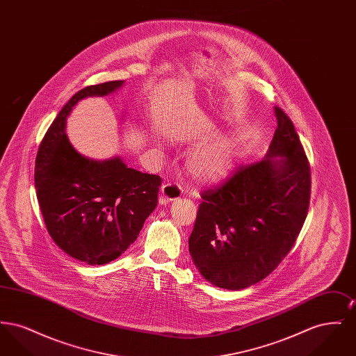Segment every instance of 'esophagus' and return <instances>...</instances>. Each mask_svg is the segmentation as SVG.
I'll list each match as a JSON object with an SVG mask.
<instances>
[{"instance_id": "esophagus-1", "label": "esophagus", "mask_w": 356, "mask_h": 356, "mask_svg": "<svg viewBox=\"0 0 356 356\" xmlns=\"http://www.w3.org/2000/svg\"><path fill=\"white\" fill-rule=\"evenodd\" d=\"M183 195L181 186L173 183H167L160 189V203L167 204L168 202H175Z\"/></svg>"}]
</instances>
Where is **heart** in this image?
Masks as SVG:
<instances>
[{
  "mask_svg": "<svg viewBox=\"0 0 356 356\" xmlns=\"http://www.w3.org/2000/svg\"><path fill=\"white\" fill-rule=\"evenodd\" d=\"M238 141L224 137L192 153L186 168L192 179L202 184H212L224 180L235 167Z\"/></svg>",
  "mask_w": 356,
  "mask_h": 356,
  "instance_id": "heart-1",
  "label": "heart"
}]
</instances>
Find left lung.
<instances>
[{"instance_id":"1","label":"left lung","mask_w":356,"mask_h":356,"mask_svg":"<svg viewBox=\"0 0 356 356\" xmlns=\"http://www.w3.org/2000/svg\"><path fill=\"white\" fill-rule=\"evenodd\" d=\"M275 116L277 127L266 157L202 193L189 254L216 287L237 291L267 277L305 224L309 164L292 121L277 106Z\"/></svg>"}]
</instances>
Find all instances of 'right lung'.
Returning <instances> with one entry per match:
<instances>
[{"label":"right lung","mask_w":356,"mask_h":356,"mask_svg":"<svg viewBox=\"0 0 356 356\" xmlns=\"http://www.w3.org/2000/svg\"><path fill=\"white\" fill-rule=\"evenodd\" d=\"M122 84L79 90L51 122L35 157L34 184L47 229L65 254L89 266L106 264L128 250L154 211L161 186L160 176L128 168L120 157H85L65 134L77 102L111 95Z\"/></svg>","instance_id":"obj_1"}]
</instances>
